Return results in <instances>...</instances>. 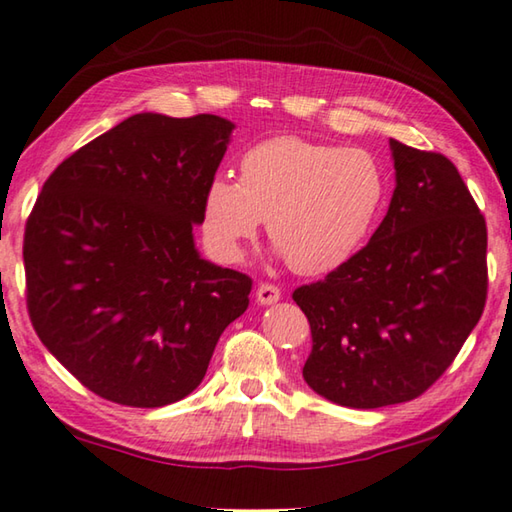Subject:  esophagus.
Segmentation results:
<instances>
[{
  "label": "esophagus",
  "mask_w": 512,
  "mask_h": 512,
  "mask_svg": "<svg viewBox=\"0 0 512 512\" xmlns=\"http://www.w3.org/2000/svg\"><path fill=\"white\" fill-rule=\"evenodd\" d=\"M282 298V291L275 284H259L257 287V302L259 305H273Z\"/></svg>",
  "instance_id": "1"
}]
</instances>
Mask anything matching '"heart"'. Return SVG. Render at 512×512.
<instances>
[{
	"mask_svg": "<svg viewBox=\"0 0 512 512\" xmlns=\"http://www.w3.org/2000/svg\"><path fill=\"white\" fill-rule=\"evenodd\" d=\"M386 201V178L368 151L280 135L241 155L239 180L214 176L203 196V232L237 262L266 221L293 271L329 273L357 253Z\"/></svg>",
	"mask_w": 512,
	"mask_h": 512,
	"instance_id": "b5f03b06",
	"label": "heart"
}]
</instances>
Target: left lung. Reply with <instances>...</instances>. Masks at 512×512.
<instances>
[{"instance_id": "obj_1", "label": "left lung", "mask_w": 512, "mask_h": 512, "mask_svg": "<svg viewBox=\"0 0 512 512\" xmlns=\"http://www.w3.org/2000/svg\"><path fill=\"white\" fill-rule=\"evenodd\" d=\"M395 192L375 235L293 291L311 327L302 377L350 409L415 400L452 366L488 296V230L445 155L391 140Z\"/></svg>"}]
</instances>
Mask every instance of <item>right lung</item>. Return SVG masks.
Returning <instances> with one entry per match:
<instances>
[{
  "instance_id": "obj_1",
  "label": "right lung",
  "mask_w": 512,
  "mask_h": 512,
  "mask_svg": "<svg viewBox=\"0 0 512 512\" xmlns=\"http://www.w3.org/2000/svg\"><path fill=\"white\" fill-rule=\"evenodd\" d=\"M235 124L140 112L60 162L24 230L45 348L103 400L155 409L201 384L253 280L201 257L205 187Z\"/></svg>"
}]
</instances>
